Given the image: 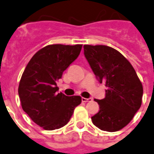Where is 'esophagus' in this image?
Masks as SVG:
<instances>
[{
	"label": "esophagus",
	"mask_w": 154,
	"mask_h": 154,
	"mask_svg": "<svg viewBox=\"0 0 154 154\" xmlns=\"http://www.w3.org/2000/svg\"><path fill=\"white\" fill-rule=\"evenodd\" d=\"M82 101L83 103H88V102H91V101H92V98H85V97H82Z\"/></svg>",
	"instance_id": "esophagus-1"
}]
</instances>
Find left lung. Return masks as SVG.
<instances>
[{"instance_id": "8db88e82", "label": "left lung", "mask_w": 154, "mask_h": 154, "mask_svg": "<svg viewBox=\"0 0 154 154\" xmlns=\"http://www.w3.org/2000/svg\"><path fill=\"white\" fill-rule=\"evenodd\" d=\"M84 55L100 83L107 87L105 97L95 99L100 109L92 122L103 131L121 130L140 108L142 82L128 59L112 47L84 45Z\"/></svg>"}]
</instances>
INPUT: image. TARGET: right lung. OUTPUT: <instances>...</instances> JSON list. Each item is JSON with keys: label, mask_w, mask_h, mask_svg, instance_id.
<instances>
[{"label": "right lung", "mask_w": 154, "mask_h": 154, "mask_svg": "<svg viewBox=\"0 0 154 154\" xmlns=\"http://www.w3.org/2000/svg\"><path fill=\"white\" fill-rule=\"evenodd\" d=\"M82 45L53 44L34 55L22 73L18 94L22 109L45 130L58 129L69 122L80 96L57 93V81L77 58Z\"/></svg>", "instance_id": "1"}]
</instances>
